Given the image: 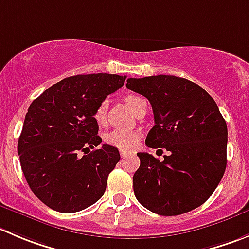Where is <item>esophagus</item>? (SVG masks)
<instances>
[{"label": "esophagus", "instance_id": "esophagus-1", "mask_svg": "<svg viewBox=\"0 0 249 249\" xmlns=\"http://www.w3.org/2000/svg\"><path fill=\"white\" fill-rule=\"evenodd\" d=\"M128 155H129V154L126 153V151H123V150L121 151V158H122V159H126Z\"/></svg>", "mask_w": 249, "mask_h": 249}]
</instances>
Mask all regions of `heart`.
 Segmentation results:
<instances>
[{"label":"heart","instance_id":"obj_1","mask_svg":"<svg viewBox=\"0 0 249 249\" xmlns=\"http://www.w3.org/2000/svg\"><path fill=\"white\" fill-rule=\"evenodd\" d=\"M143 98H139V96L129 95L126 96L124 101L128 105V107L131 108L134 112L136 107L138 106V104L141 101H143ZM94 120L96 121V123L99 124H104L106 120V101H103L98 105V107L95 108V112H94ZM139 134L138 131H134V129H126V128H116L112 129L111 132H108L105 136V142L111 146H115V148L120 149L123 151H129L137 145L139 141Z\"/></svg>","mask_w":249,"mask_h":249}]
</instances>
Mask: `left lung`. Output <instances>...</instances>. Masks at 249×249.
<instances>
[{"label":"left lung","mask_w":249,"mask_h":249,"mask_svg":"<svg viewBox=\"0 0 249 249\" xmlns=\"http://www.w3.org/2000/svg\"><path fill=\"white\" fill-rule=\"evenodd\" d=\"M127 88L145 96L153 107L155 126L145 144L169 151L162 161L151 154H137V200L164 216L200 207L226 169L227 126L216 103L202 87L175 75L129 78Z\"/></svg>","instance_id":"1"}]
</instances>
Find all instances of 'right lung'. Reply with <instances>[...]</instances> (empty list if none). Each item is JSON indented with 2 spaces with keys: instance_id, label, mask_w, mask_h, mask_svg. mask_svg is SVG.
I'll use <instances>...</instances> for the list:
<instances>
[{
  "instance_id": "1",
  "label": "right lung",
  "mask_w": 249,
  "mask_h": 249,
  "mask_svg": "<svg viewBox=\"0 0 249 249\" xmlns=\"http://www.w3.org/2000/svg\"><path fill=\"white\" fill-rule=\"evenodd\" d=\"M124 80L107 73L68 77L30 104L18 155L30 189L51 209L80 212L103 197L121 156L107 144L89 153L101 143L94 112Z\"/></svg>"
}]
</instances>
